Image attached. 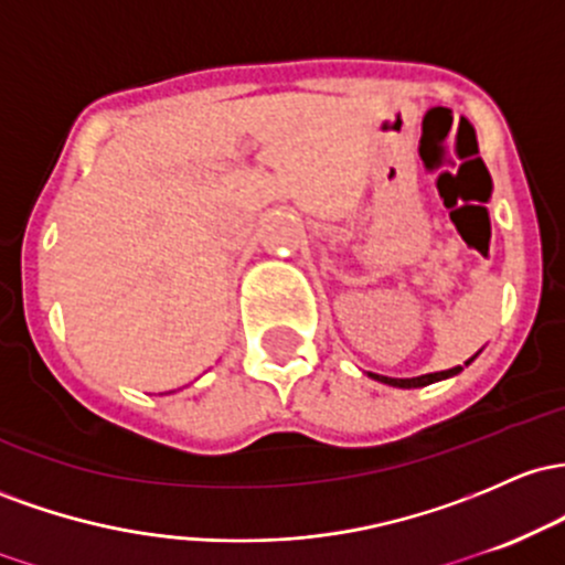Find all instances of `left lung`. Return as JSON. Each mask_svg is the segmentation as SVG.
<instances>
[{"label":"left lung","instance_id":"obj_1","mask_svg":"<svg viewBox=\"0 0 565 565\" xmlns=\"http://www.w3.org/2000/svg\"><path fill=\"white\" fill-rule=\"evenodd\" d=\"M475 358L467 360V365L472 363ZM461 371V365L456 367H448V371H437V373H427V376H416V379H390V376H376V373H371L373 379H379V382L384 384H392V386H403V390H411V386H427L433 382H440V379H448V376H456V373Z\"/></svg>","mask_w":565,"mask_h":565}]
</instances>
